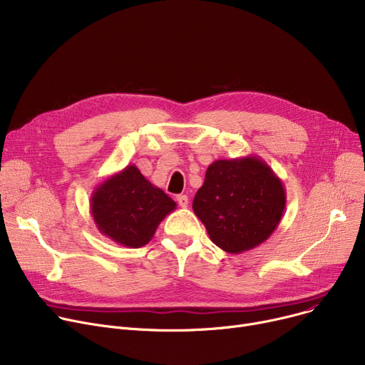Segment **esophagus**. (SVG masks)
Wrapping results in <instances>:
<instances>
[{"label":"esophagus","instance_id":"esophagus-1","mask_svg":"<svg viewBox=\"0 0 365 365\" xmlns=\"http://www.w3.org/2000/svg\"><path fill=\"white\" fill-rule=\"evenodd\" d=\"M178 204L182 207V208H186L187 204H189V198L186 195H178Z\"/></svg>","mask_w":365,"mask_h":365}]
</instances>
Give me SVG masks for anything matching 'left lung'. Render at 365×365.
<instances>
[{"label": "left lung", "instance_id": "8db88e82", "mask_svg": "<svg viewBox=\"0 0 365 365\" xmlns=\"http://www.w3.org/2000/svg\"><path fill=\"white\" fill-rule=\"evenodd\" d=\"M281 179L262 158L216 160L205 171L192 208L223 252L240 255L272 235L285 208Z\"/></svg>", "mask_w": 365, "mask_h": 365}]
</instances>
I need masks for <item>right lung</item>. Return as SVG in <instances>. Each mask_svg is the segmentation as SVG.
I'll return each mask as SVG.
<instances>
[{
	"mask_svg": "<svg viewBox=\"0 0 365 365\" xmlns=\"http://www.w3.org/2000/svg\"><path fill=\"white\" fill-rule=\"evenodd\" d=\"M90 208L101 234L123 247L139 248L152 240L176 202L130 164L96 186Z\"/></svg>",
	"mask_w": 365,
	"mask_h": 365,
	"instance_id": "add662e5",
	"label": "right lung"
}]
</instances>
